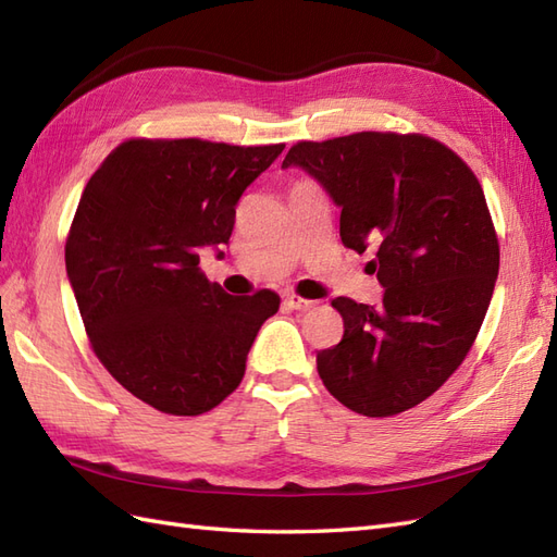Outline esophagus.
<instances>
[{
  "instance_id": "1",
  "label": "esophagus",
  "mask_w": 557,
  "mask_h": 557,
  "mask_svg": "<svg viewBox=\"0 0 557 557\" xmlns=\"http://www.w3.org/2000/svg\"><path fill=\"white\" fill-rule=\"evenodd\" d=\"M284 306L292 308V310H308V308L315 306V301L301 299V296H296V294H287V296H284Z\"/></svg>"
}]
</instances>
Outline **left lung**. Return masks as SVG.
<instances>
[{"label":"left lung","mask_w":557,"mask_h":557,"mask_svg":"<svg viewBox=\"0 0 557 557\" xmlns=\"http://www.w3.org/2000/svg\"><path fill=\"white\" fill-rule=\"evenodd\" d=\"M301 165L342 206L344 247L374 251L380 308L337 296V346L318 351L327 392L368 418L430 398L472 348L498 277V235L480 180L454 149L420 133L296 141Z\"/></svg>","instance_id":"left-lung-1"}]
</instances>
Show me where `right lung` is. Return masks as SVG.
Instances as JSON below:
<instances>
[{"instance_id": "obj_1", "label": "right lung", "mask_w": 557, "mask_h": 557, "mask_svg": "<svg viewBox=\"0 0 557 557\" xmlns=\"http://www.w3.org/2000/svg\"><path fill=\"white\" fill-rule=\"evenodd\" d=\"M284 145L199 137L121 141L89 177L66 273L99 363L165 416H201L237 389L280 296H230L199 270L227 244L235 206Z\"/></svg>"}]
</instances>
